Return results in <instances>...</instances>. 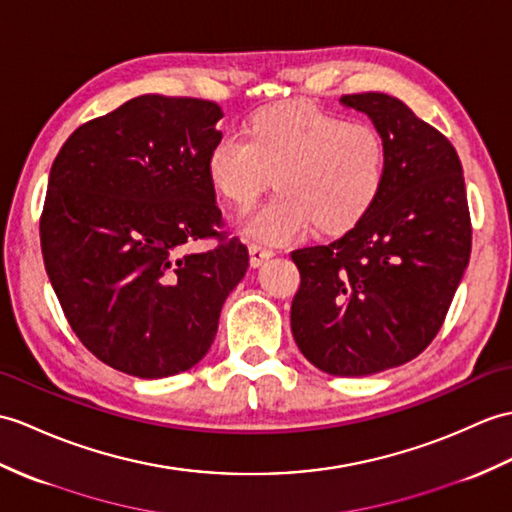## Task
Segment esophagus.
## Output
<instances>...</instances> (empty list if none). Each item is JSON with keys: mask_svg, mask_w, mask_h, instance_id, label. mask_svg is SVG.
Returning a JSON list of instances; mask_svg holds the SVG:
<instances>
[{"mask_svg": "<svg viewBox=\"0 0 512 512\" xmlns=\"http://www.w3.org/2000/svg\"><path fill=\"white\" fill-rule=\"evenodd\" d=\"M248 253H251V266H261L264 261H268L272 255H275V251L268 246H261V244H251L248 246Z\"/></svg>", "mask_w": 512, "mask_h": 512, "instance_id": "esophagus-1", "label": "esophagus"}]
</instances>
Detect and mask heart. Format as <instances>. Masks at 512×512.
I'll list each match as a JSON object with an SVG mask.
<instances>
[{
	"label": "heart",
	"mask_w": 512,
	"mask_h": 512,
	"mask_svg": "<svg viewBox=\"0 0 512 512\" xmlns=\"http://www.w3.org/2000/svg\"><path fill=\"white\" fill-rule=\"evenodd\" d=\"M207 172L235 207L253 205L275 176L279 189L244 213L240 229L255 240L285 242L316 222L325 231L358 222L382 192L386 144L366 122H344L310 104H279L253 117L248 137L224 133L213 141Z\"/></svg>",
	"instance_id": "obj_1"
}]
</instances>
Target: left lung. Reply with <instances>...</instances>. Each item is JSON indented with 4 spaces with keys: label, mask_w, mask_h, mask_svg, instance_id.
<instances>
[{
    "label": "left lung",
    "mask_w": 512,
    "mask_h": 512,
    "mask_svg": "<svg viewBox=\"0 0 512 512\" xmlns=\"http://www.w3.org/2000/svg\"><path fill=\"white\" fill-rule=\"evenodd\" d=\"M386 144L382 192L351 231L292 251V336L320 371L364 377L434 340L471 255L465 176L447 137L386 93L342 95Z\"/></svg>",
    "instance_id": "obj_1"
}]
</instances>
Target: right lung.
<instances>
[{
    "label": "right lung",
    "instance_id": "add662e5",
    "mask_svg": "<svg viewBox=\"0 0 512 512\" xmlns=\"http://www.w3.org/2000/svg\"><path fill=\"white\" fill-rule=\"evenodd\" d=\"M216 102L139 95L76 128L41 216L47 277L80 342L126 375L159 379L205 358L248 248L218 233L207 172ZM216 236L211 252L191 244Z\"/></svg>",
    "mask_w": 512,
    "mask_h": 512
}]
</instances>
